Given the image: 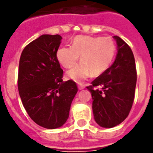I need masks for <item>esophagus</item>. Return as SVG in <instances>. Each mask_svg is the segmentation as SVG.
Returning <instances> with one entry per match:
<instances>
[{
  "instance_id": "esophagus-1",
  "label": "esophagus",
  "mask_w": 153,
  "mask_h": 153,
  "mask_svg": "<svg viewBox=\"0 0 153 153\" xmlns=\"http://www.w3.org/2000/svg\"><path fill=\"white\" fill-rule=\"evenodd\" d=\"M78 87H79V90H83V89H84V86H83L82 84H79Z\"/></svg>"
}]
</instances>
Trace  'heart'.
<instances>
[{
	"instance_id": "b5f03b06",
	"label": "heart",
	"mask_w": 153,
	"mask_h": 153,
	"mask_svg": "<svg viewBox=\"0 0 153 153\" xmlns=\"http://www.w3.org/2000/svg\"><path fill=\"white\" fill-rule=\"evenodd\" d=\"M116 52L115 42L109 37H91L79 35L72 42V47L62 46L57 51L56 58L65 68H71L66 74V79L82 82L91 74L99 76L112 63Z\"/></svg>"
}]
</instances>
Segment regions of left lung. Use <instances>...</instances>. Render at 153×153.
I'll return each instance as SVG.
<instances>
[{
	"instance_id": "obj_1",
	"label": "left lung",
	"mask_w": 153,
	"mask_h": 153,
	"mask_svg": "<svg viewBox=\"0 0 153 153\" xmlns=\"http://www.w3.org/2000/svg\"><path fill=\"white\" fill-rule=\"evenodd\" d=\"M117 53L109 68L87 87L92 96V111L95 122L111 128L121 123L130 112L136 85L135 58L131 48L118 36Z\"/></svg>"
}]
</instances>
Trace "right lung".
Listing matches in <instances>:
<instances>
[{"instance_id":"right-lung-1","label":"right lung","mask_w":153,"mask_h":153,"mask_svg":"<svg viewBox=\"0 0 153 153\" xmlns=\"http://www.w3.org/2000/svg\"><path fill=\"white\" fill-rule=\"evenodd\" d=\"M62 39L58 34L41 35L20 58L17 85L23 106L35 123L47 129L66 123L78 91L74 81L62 79L63 71L56 58Z\"/></svg>"}]
</instances>
